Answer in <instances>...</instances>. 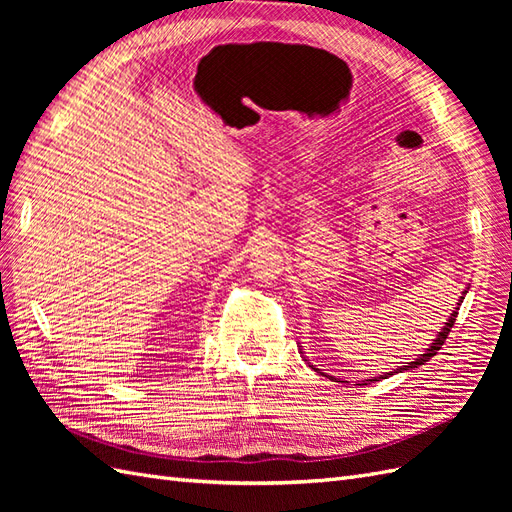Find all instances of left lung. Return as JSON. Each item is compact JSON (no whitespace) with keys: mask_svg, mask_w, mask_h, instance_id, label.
Here are the masks:
<instances>
[{"mask_svg":"<svg viewBox=\"0 0 512 512\" xmlns=\"http://www.w3.org/2000/svg\"><path fill=\"white\" fill-rule=\"evenodd\" d=\"M466 294H468V288L461 292V297H459V303L455 305V309H453V314L448 316V320L444 322V327L438 331V335L431 339V344L423 350V354H418L414 361H410V363H406V365H401V367H397V369H393V371H389V374H382V376H374V378H367V380H356V384L359 386H365V384H369V382H378V380H384V378H389V376H395V374H401V371H408V369H414V367H421V365H425L431 356H436L438 354V350L442 348V344L446 342V337H448V333H451V329H453V324H455V318H457V312H459V305L463 303V299H466ZM299 352H301V356H303V361H307L305 359V352H303V348L299 346ZM307 365L312 367L314 371H318V374H322V376H327V378H331V380H335V382H348V380H339V378H335V376H329V374H324V371H320L316 365H312L307 361Z\"/></svg>","mask_w":512,"mask_h":512,"instance_id":"8db88e82","label":"left lung"}]
</instances>
